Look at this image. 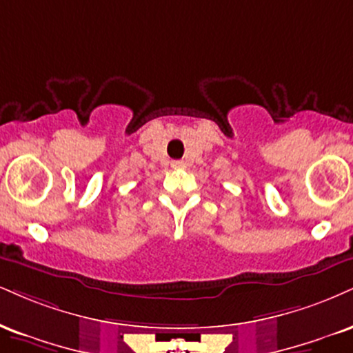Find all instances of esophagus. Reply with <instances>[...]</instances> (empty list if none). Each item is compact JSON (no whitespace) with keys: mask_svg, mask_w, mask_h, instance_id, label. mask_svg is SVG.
I'll list each match as a JSON object with an SVG mask.
<instances>
[{"mask_svg":"<svg viewBox=\"0 0 353 353\" xmlns=\"http://www.w3.org/2000/svg\"><path fill=\"white\" fill-rule=\"evenodd\" d=\"M171 165L174 169H182V168H185V163L184 161H172Z\"/></svg>","mask_w":353,"mask_h":353,"instance_id":"34e87169","label":"esophagus"}]
</instances>
